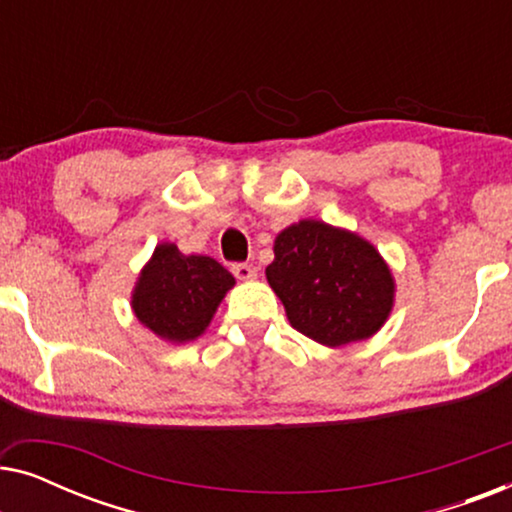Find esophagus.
I'll return each mask as SVG.
<instances>
[{
    "label": "esophagus",
    "instance_id": "1",
    "mask_svg": "<svg viewBox=\"0 0 512 512\" xmlns=\"http://www.w3.org/2000/svg\"><path fill=\"white\" fill-rule=\"evenodd\" d=\"M233 275L237 279H242V282H249V279H254L258 275V270L249 263H237V265H233Z\"/></svg>",
    "mask_w": 512,
    "mask_h": 512
}]
</instances>
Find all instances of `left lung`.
Instances as JSON below:
<instances>
[{"label": "left lung", "mask_w": 512, "mask_h": 512, "mask_svg": "<svg viewBox=\"0 0 512 512\" xmlns=\"http://www.w3.org/2000/svg\"><path fill=\"white\" fill-rule=\"evenodd\" d=\"M265 268L289 324L326 347L373 338L394 310L396 282L366 237L303 219L275 237Z\"/></svg>", "instance_id": "left-lung-1"}]
</instances>
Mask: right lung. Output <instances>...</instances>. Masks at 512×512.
I'll return each mask as SVG.
<instances>
[{
  "instance_id": "obj_1",
  "label": "right lung",
  "mask_w": 512,
  "mask_h": 512,
  "mask_svg": "<svg viewBox=\"0 0 512 512\" xmlns=\"http://www.w3.org/2000/svg\"><path fill=\"white\" fill-rule=\"evenodd\" d=\"M233 286L235 277L212 256H186L177 244L160 242L139 270L130 307L156 338L186 345L207 331Z\"/></svg>"
}]
</instances>
